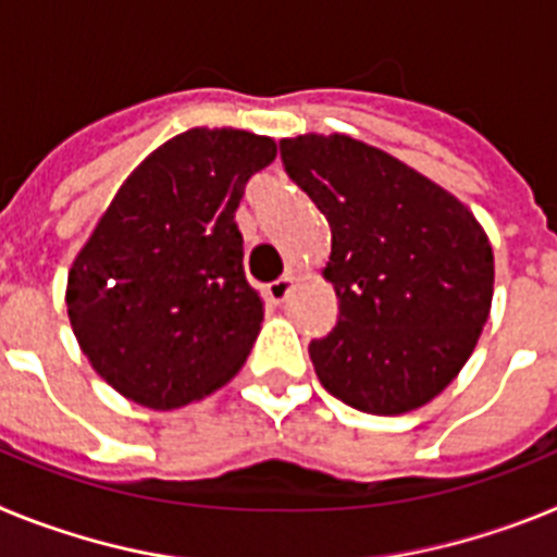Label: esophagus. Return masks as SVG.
I'll use <instances>...</instances> for the list:
<instances>
[{"label":"esophagus","mask_w":557,"mask_h":557,"mask_svg":"<svg viewBox=\"0 0 557 557\" xmlns=\"http://www.w3.org/2000/svg\"><path fill=\"white\" fill-rule=\"evenodd\" d=\"M295 287V273H284L278 282L268 284V298L273 304H284L289 298V293H293Z\"/></svg>","instance_id":"34e87169"}]
</instances>
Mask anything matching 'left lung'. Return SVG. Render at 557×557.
<instances>
[{
    "mask_svg": "<svg viewBox=\"0 0 557 557\" xmlns=\"http://www.w3.org/2000/svg\"><path fill=\"white\" fill-rule=\"evenodd\" d=\"M282 161L332 228L323 278L339 318L309 343L321 385L371 416L424 407L488 321V234L444 186L346 133L282 139Z\"/></svg>",
    "mask_w": 557,
    "mask_h": 557,
    "instance_id": "8db88e82",
    "label": "left lung"
}]
</instances>
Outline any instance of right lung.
<instances>
[{
	"label": "right lung",
	"instance_id": "right-lung-1",
	"mask_svg": "<svg viewBox=\"0 0 557 557\" xmlns=\"http://www.w3.org/2000/svg\"><path fill=\"white\" fill-rule=\"evenodd\" d=\"M275 141L191 127L127 175L75 256L69 323L91 368L125 398L175 410L223 387L262 329L234 211Z\"/></svg>",
	"mask_w": 557,
	"mask_h": 557
}]
</instances>
